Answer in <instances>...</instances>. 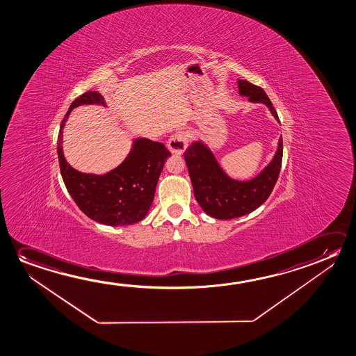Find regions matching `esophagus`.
Wrapping results in <instances>:
<instances>
[{"mask_svg":"<svg viewBox=\"0 0 356 356\" xmlns=\"http://www.w3.org/2000/svg\"><path fill=\"white\" fill-rule=\"evenodd\" d=\"M189 143V134L186 131H178L175 135L170 136L167 146L173 154H183Z\"/></svg>","mask_w":356,"mask_h":356,"instance_id":"34e87169","label":"esophagus"}]
</instances>
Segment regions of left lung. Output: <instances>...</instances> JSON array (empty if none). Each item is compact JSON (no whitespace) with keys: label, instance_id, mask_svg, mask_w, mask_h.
<instances>
[{"label":"left lung","instance_id":"1","mask_svg":"<svg viewBox=\"0 0 356 356\" xmlns=\"http://www.w3.org/2000/svg\"><path fill=\"white\" fill-rule=\"evenodd\" d=\"M237 85L240 95L248 96V102L265 104L275 119L280 121L271 100L262 88L246 80H237ZM282 156V137H280L271 163L251 181H240L226 175L203 142H193L184 152L197 203L207 214L219 220L240 218L265 203L278 179Z\"/></svg>","mask_w":356,"mask_h":356}]
</instances>
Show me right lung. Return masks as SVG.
<instances>
[{
  "mask_svg": "<svg viewBox=\"0 0 356 356\" xmlns=\"http://www.w3.org/2000/svg\"><path fill=\"white\" fill-rule=\"evenodd\" d=\"M91 104L106 105L102 94L86 91L72 102L60 124L57 151L63 181L79 209L92 220L110 226L132 225L141 221L151 208L170 152L163 143L137 138L124 162L106 175H86L74 170L63 154V127L73 108Z\"/></svg>",
  "mask_w": 356,
  "mask_h": 356,
  "instance_id": "1",
  "label": "right lung"
}]
</instances>
